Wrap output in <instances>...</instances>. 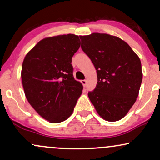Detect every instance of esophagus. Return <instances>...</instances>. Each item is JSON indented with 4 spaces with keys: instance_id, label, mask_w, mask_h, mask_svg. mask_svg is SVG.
<instances>
[{
    "instance_id": "obj_1",
    "label": "esophagus",
    "mask_w": 160,
    "mask_h": 160,
    "mask_svg": "<svg viewBox=\"0 0 160 160\" xmlns=\"http://www.w3.org/2000/svg\"><path fill=\"white\" fill-rule=\"evenodd\" d=\"M81 82H82V86H83L84 87H86V82H86V80H82Z\"/></svg>"
}]
</instances>
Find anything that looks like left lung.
<instances>
[{"label": "left lung", "instance_id": "obj_1", "mask_svg": "<svg viewBox=\"0 0 160 160\" xmlns=\"http://www.w3.org/2000/svg\"><path fill=\"white\" fill-rule=\"evenodd\" d=\"M80 38L82 51L94 65L98 78L96 87L88 96L102 118L120 120L138 96L143 77L140 58L116 36L92 33Z\"/></svg>", "mask_w": 160, "mask_h": 160}]
</instances>
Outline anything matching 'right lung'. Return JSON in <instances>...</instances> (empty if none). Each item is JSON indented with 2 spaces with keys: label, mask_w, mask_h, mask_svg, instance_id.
Here are the masks:
<instances>
[{
  "label": "right lung",
  "mask_w": 160,
  "mask_h": 160,
  "mask_svg": "<svg viewBox=\"0 0 160 160\" xmlns=\"http://www.w3.org/2000/svg\"><path fill=\"white\" fill-rule=\"evenodd\" d=\"M80 47L79 37L63 34L41 40L25 56L21 78L28 102L52 123L67 120L82 94L71 59Z\"/></svg>",
  "instance_id": "add662e5"
}]
</instances>
